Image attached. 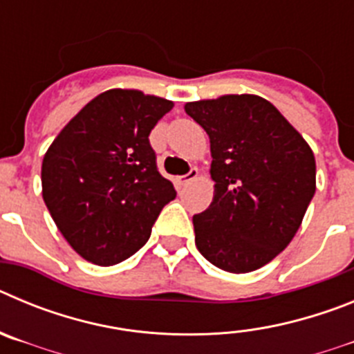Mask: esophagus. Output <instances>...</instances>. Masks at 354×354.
I'll return each mask as SVG.
<instances>
[{
	"mask_svg": "<svg viewBox=\"0 0 354 354\" xmlns=\"http://www.w3.org/2000/svg\"><path fill=\"white\" fill-rule=\"evenodd\" d=\"M196 177H198V168H192V170L187 171L186 175H183V177H177V184H179V186H187V184L192 183V180H195Z\"/></svg>",
	"mask_w": 354,
	"mask_h": 354,
	"instance_id": "esophagus-1",
	"label": "esophagus"
}]
</instances>
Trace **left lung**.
Wrapping results in <instances>:
<instances>
[{"instance_id":"8db88e82","label":"left lung","mask_w":354,"mask_h":354,"mask_svg":"<svg viewBox=\"0 0 354 354\" xmlns=\"http://www.w3.org/2000/svg\"><path fill=\"white\" fill-rule=\"evenodd\" d=\"M211 140L214 198L193 216L198 252L220 270L250 273L273 261L298 232L315 193L308 143L259 95L187 102Z\"/></svg>"}]
</instances>
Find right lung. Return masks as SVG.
<instances>
[{
	"label": "right lung",
	"instance_id": "right-lung-1",
	"mask_svg": "<svg viewBox=\"0 0 354 354\" xmlns=\"http://www.w3.org/2000/svg\"><path fill=\"white\" fill-rule=\"evenodd\" d=\"M171 108V101L138 90H108L68 122L44 156V202L88 262L113 266L138 252L177 195L149 142Z\"/></svg>",
	"mask_w": 354,
	"mask_h": 354
}]
</instances>
